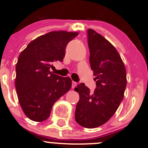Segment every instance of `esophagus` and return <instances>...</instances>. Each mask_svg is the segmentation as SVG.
Instances as JSON below:
<instances>
[{
    "label": "esophagus",
    "instance_id": "1",
    "mask_svg": "<svg viewBox=\"0 0 148 148\" xmlns=\"http://www.w3.org/2000/svg\"><path fill=\"white\" fill-rule=\"evenodd\" d=\"M76 85H77V83L75 82V81H72V88H75L76 86Z\"/></svg>",
    "mask_w": 148,
    "mask_h": 148
}]
</instances>
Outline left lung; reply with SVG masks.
<instances>
[{
	"label": "left lung",
	"instance_id": "8db88e82",
	"mask_svg": "<svg viewBox=\"0 0 148 148\" xmlns=\"http://www.w3.org/2000/svg\"><path fill=\"white\" fill-rule=\"evenodd\" d=\"M90 63L97 88L91 93L84 84L78 85L79 92L75 120L86 128H95L108 122L123 101L127 86L125 66L111 42L92 29L88 30Z\"/></svg>",
	"mask_w": 148,
	"mask_h": 148
}]
</instances>
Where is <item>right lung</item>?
<instances>
[{"instance_id": "1", "label": "right lung", "mask_w": 148, "mask_h": 148, "mask_svg": "<svg viewBox=\"0 0 148 148\" xmlns=\"http://www.w3.org/2000/svg\"><path fill=\"white\" fill-rule=\"evenodd\" d=\"M78 32L51 31L30 42L18 56L15 87L25 115L35 122L46 120L53 105L72 87V79L52 74L56 61L63 60L66 46Z\"/></svg>"}]
</instances>
